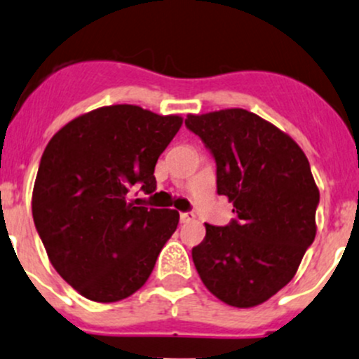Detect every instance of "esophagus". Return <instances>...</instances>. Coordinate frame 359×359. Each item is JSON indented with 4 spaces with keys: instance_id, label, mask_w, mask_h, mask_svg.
Listing matches in <instances>:
<instances>
[{
    "instance_id": "obj_1",
    "label": "esophagus",
    "mask_w": 359,
    "mask_h": 359,
    "mask_svg": "<svg viewBox=\"0 0 359 359\" xmlns=\"http://www.w3.org/2000/svg\"><path fill=\"white\" fill-rule=\"evenodd\" d=\"M196 218L194 213H180V222L182 224H189V222H192Z\"/></svg>"
}]
</instances>
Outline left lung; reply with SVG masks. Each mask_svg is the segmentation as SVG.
I'll list each match as a JSON object with an SVG mask.
<instances>
[{"label":"left lung","mask_w":359,"mask_h":359,"mask_svg":"<svg viewBox=\"0 0 359 359\" xmlns=\"http://www.w3.org/2000/svg\"><path fill=\"white\" fill-rule=\"evenodd\" d=\"M217 163V192L236 218L206 225L192 262L213 296L236 308L265 303L296 275L316 236L320 192L303 149L243 108L187 115Z\"/></svg>","instance_id":"left-lung-1"}]
</instances>
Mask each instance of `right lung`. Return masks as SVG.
I'll return each mask as SVG.
<instances>
[{"label":"right lung","mask_w":359,"mask_h":359,"mask_svg":"<svg viewBox=\"0 0 359 359\" xmlns=\"http://www.w3.org/2000/svg\"><path fill=\"white\" fill-rule=\"evenodd\" d=\"M182 116L113 104L77 116L48 142L32 192V217L65 282L96 303L146 284L179 225L175 210L135 206V184L156 189L154 165Z\"/></svg>","instance_id":"add662e5"}]
</instances>
